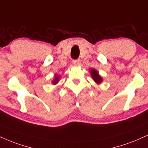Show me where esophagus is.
<instances>
[{"mask_svg": "<svg viewBox=\"0 0 148 148\" xmlns=\"http://www.w3.org/2000/svg\"><path fill=\"white\" fill-rule=\"evenodd\" d=\"M72 63H73V64H74V65H76V66H78V65H79L80 64H81V60H80V59L73 60Z\"/></svg>", "mask_w": 148, "mask_h": 148, "instance_id": "obj_1", "label": "esophagus"}]
</instances>
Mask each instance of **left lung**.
<instances>
[{"mask_svg": "<svg viewBox=\"0 0 148 148\" xmlns=\"http://www.w3.org/2000/svg\"><path fill=\"white\" fill-rule=\"evenodd\" d=\"M91 75L93 78L94 81L97 83H101V81H102V78L99 75L98 72L95 69H92L91 70Z\"/></svg>", "mask_w": 148, "mask_h": 148, "instance_id": "left-lung-1", "label": "left lung"}]
</instances>
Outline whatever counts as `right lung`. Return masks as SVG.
I'll list each match as a JSON object with an SVG mask.
<instances>
[{"label":"right lung","mask_w":148,"mask_h":148,"mask_svg":"<svg viewBox=\"0 0 148 148\" xmlns=\"http://www.w3.org/2000/svg\"><path fill=\"white\" fill-rule=\"evenodd\" d=\"M58 78H59V76H56V78H55V80L54 81H53V83L55 84V83H56L58 81Z\"/></svg>","instance_id":"right-lung-1"}]
</instances>
